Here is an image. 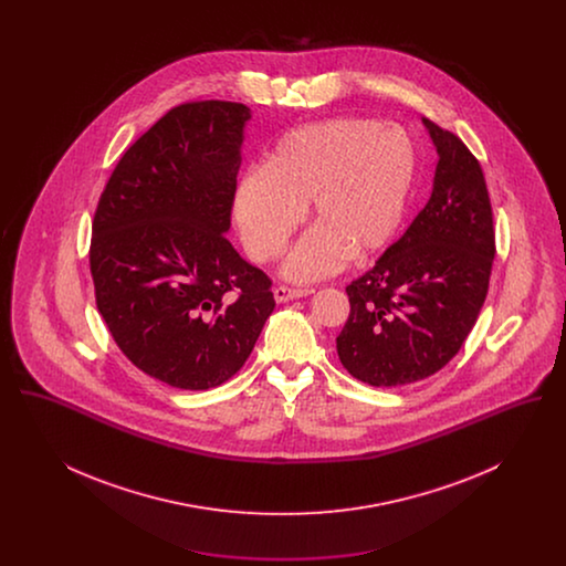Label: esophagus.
<instances>
[{"mask_svg": "<svg viewBox=\"0 0 566 566\" xmlns=\"http://www.w3.org/2000/svg\"><path fill=\"white\" fill-rule=\"evenodd\" d=\"M314 293V289H293V286H284V284H277L273 289V296L277 303H286V301H293L298 296H307Z\"/></svg>", "mask_w": 566, "mask_h": 566, "instance_id": "1", "label": "esophagus"}]
</instances>
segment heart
<instances>
[{
	"mask_svg": "<svg viewBox=\"0 0 566 566\" xmlns=\"http://www.w3.org/2000/svg\"><path fill=\"white\" fill-rule=\"evenodd\" d=\"M413 176L416 153L403 129L333 118L284 135L263 171L240 180L233 218L245 252L268 263L280 256L307 203L316 224L291 248L282 273L312 282L395 240Z\"/></svg>",
	"mask_w": 566,
	"mask_h": 566,
	"instance_id": "b5f03b06",
	"label": "heart"
}]
</instances>
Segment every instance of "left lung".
I'll return each mask as SVG.
<instances>
[{"instance_id": "left-lung-1", "label": "left lung", "mask_w": 566, "mask_h": 566, "mask_svg": "<svg viewBox=\"0 0 566 566\" xmlns=\"http://www.w3.org/2000/svg\"><path fill=\"white\" fill-rule=\"evenodd\" d=\"M437 169L429 203L371 270L346 286L337 337L348 374L369 386L413 384L443 369L480 316L494 261V220L482 165L429 118Z\"/></svg>"}]
</instances>
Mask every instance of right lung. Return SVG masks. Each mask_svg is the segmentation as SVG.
<instances>
[{
	"label": "right lung",
	"instance_id": "right-lung-1",
	"mask_svg": "<svg viewBox=\"0 0 566 566\" xmlns=\"http://www.w3.org/2000/svg\"><path fill=\"white\" fill-rule=\"evenodd\" d=\"M250 108L187 102L116 163L93 216L95 303L137 369L182 390L235 376L275 301L227 240Z\"/></svg>",
	"mask_w": 566,
	"mask_h": 566
}]
</instances>
